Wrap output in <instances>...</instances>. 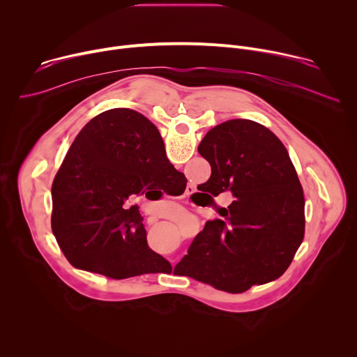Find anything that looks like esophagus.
Wrapping results in <instances>:
<instances>
[{"instance_id": "esophagus-1", "label": "esophagus", "mask_w": 357, "mask_h": 357, "mask_svg": "<svg viewBox=\"0 0 357 357\" xmlns=\"http://www.w3.org/2000/svg\"><path fill=\"white\" fill-rule=\"evenodd\" d=\"M192 190H193V186H188V190H186V192L189 193V192H192Z\"/></svg>"}]
</instances>
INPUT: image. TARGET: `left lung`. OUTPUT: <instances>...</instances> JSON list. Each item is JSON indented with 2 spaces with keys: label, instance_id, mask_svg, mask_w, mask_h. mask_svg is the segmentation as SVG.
<instances>
[{
  "label": "left lung",
  "instance_id": "8db88e82",
  "mask_svg": "<svg viewBox=\"0 0 357 357\" xmlns=\"http://www.w3.org/2000/svg\"><path fill=\"white\" fill-rule=\"evenodd\" d=\"M197 151L212 168L203 190H230L236 200L193 238L182 274L231 294L277 280L305 234L303 190L287 148L267 127L236 119L212 128Z\"/></svg>",
  "mask_w": 357,
  "mask_h": 357
}]
</instances>
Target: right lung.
Listing matches in <instances>:
<instances>
[{"mask_svg": "<svg viewBox=\"0 0 357 357\" xmlns=\"http://www.w3.org/2000/svg\"><path fill=\"white\" fill-rule=\"evenodd\" d=\"M178 174L160 131L142 114L113 109L96 116L52 183V231L65 257L114 280L171 270L148 247L138 208L124 205L149 186L174 185Z\"/></svg>", "mask_w": 357, "mask_h": 357, "instance_id": "add662e5", "label": "right lung"}]
</instances>
